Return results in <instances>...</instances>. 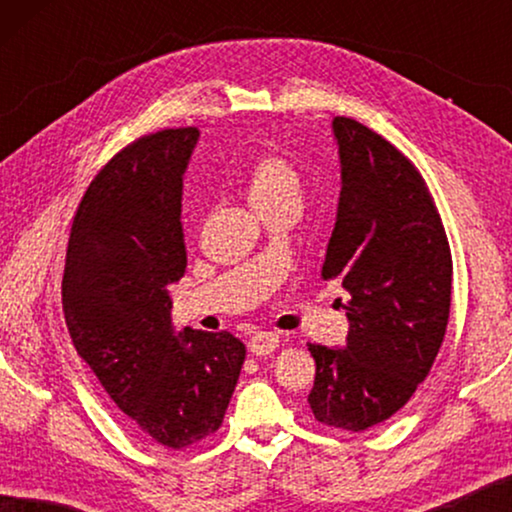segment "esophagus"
I'll use <instances>...</instances> for the list:
<instances>
[{
	"label": "esophagus",
	"mask_w": 512,
	"mask_h": 512,
	"mask_svg": "<svg viewBox=\"0 0 512 512\" xmlns=\"http://www.w3.org/2000/svg\"><path fill=\"white\" fill-rule=\"evenodd\" d=\"M277 347H279V335L277 333L263 331V333L251 335V340H249V352L254 356H268V354L275 352Z\"/></svg>",
	"instance_id": "34e87169"
}]
</instances>
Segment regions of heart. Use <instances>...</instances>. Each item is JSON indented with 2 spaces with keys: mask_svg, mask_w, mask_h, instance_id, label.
<instances>
[{
  "mask_svg": "<svg viewBox=\"0 0 512 512\" xmlns=\"http://www.w3.org/2000/svg\"><path fill=\"white\" fill-rule=\"evenodd\" d=\"M244 191L256 209L275 205L279 200H298V172L284 156L263 153L254 158L244 172Z\"/></svg>",
  "mask_w": 512,
  "mask_h": 512,
  "instance_id": "heart-1",
  "label": "heart"
}]
</instances>
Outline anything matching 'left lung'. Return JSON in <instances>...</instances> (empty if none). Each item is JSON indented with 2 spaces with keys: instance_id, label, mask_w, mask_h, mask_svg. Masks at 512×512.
<instances>
[{
  "instance_id": "left-lung-1",
  "label": "left lung",
  "mask_w": 512,
  "mask_h": 512,
  "mask_svg": "<svg viewBox=\"0 0 512 512\" xmlns=\"http://www.w3.org/2000/svg\"><path fill=\"white\" fill-rule=\"evenodd\" d=\"M342 191L321 277L349 293L345 347L307 345L317 422L366 431L396 415L443 345L452 254L422 174L394 144L335 116Z\"/></svg>"
}]
</instances>
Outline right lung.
Here are the masks:
<instances>
[{"instance_id":"add662e5","label":"right lung","mask_w":512,"mask_h":512,"mask_svg":"<svg viewBox=\"0 0 512 512\" xmlns=\"http://www.w3.org/2000/svg\"><path fill=\"white\" fill-rule=\"evenodd\" d=\"M198 128L139 137L90 181L69 233L62 310L76 352L139 436L184 450L219 431L247 349L172 328L186 272L184 172Z\"/></svg>"}]
</instances>
